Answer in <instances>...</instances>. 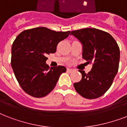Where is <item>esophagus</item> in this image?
<instances>
[{
  "label": "esophagus",
  "mask_w": 127,
  "mask_h": 127,
  "mask_svg": "<svg viewBox=\"0 0 127 127\" xmlns=\"http://www.w3.org/2000/svg\"><path fill=\"white\" fill-rule=\"evenodd\" d=\"M74 70L72 69V68H67V71L68 72H73Z\"/></svg>",
  "instance_id": "1"
}]
</instances>
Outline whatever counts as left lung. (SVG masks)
I'll list each match as a JSON object with an SVG mask.
<instances>
[{
  "mask_svg": "<svg viewBox=\"0 0 127 127\" xmlns=\"http://www.w3.org/2000/svg\"><path fill=\"white\" fill-rule=\"evenodd\" d=\"M82 45V58L92 68L88 74L79 70L82 80L74 84L76 91L87 99H95L108 90L119 69L120 50L109 33L95 28L71 32Z\"/></svg>",
  "mask_w": 127,
  "mask_h": 127,
  "instance_id": "obj_1",
  "label": "left lung"
}]
</instances>
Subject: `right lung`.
<instances>
[{
  "instance_id": "add662e5",
  "label": "right lung",
  "mask_w": 127,
  "mask_h": 127,
  "mask_svg": "<svg viewBox=\"0 0 127 127\" xmlns=\"http://www.w3.org/2000/svg\"><path fill=\"white\" fill-rule=\"evenodd\" d=\"M70 32H55L45 27L25 30L12 46L11 66L23 90L35 97H42L55 87L60 76L66 70L63 66L51 67L47 55L55 53L58 43Z\"/></svg>"
}]
</instances>
